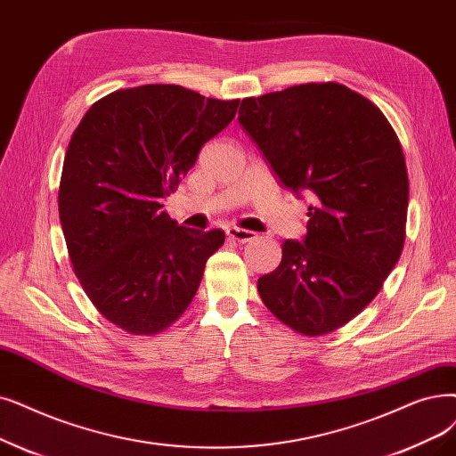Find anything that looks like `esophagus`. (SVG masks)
<instances>
[{"mask_svg": "<svg viewBox=\"0 0 456 456\" xmlns=\"http://www.w3.org/2000/svg\"><path fill=\"white\" fill-rule=\"evenodd\" d=\"M227 236H229V239L236 240V242L246 244V242H251V240L256 239V232L248 231V229H240V227H229Z\"/></svg>", "mask_w": 456, "mask_h": 456, "instance_id": "obj_1", "label": "esophagus"}]
</instances>
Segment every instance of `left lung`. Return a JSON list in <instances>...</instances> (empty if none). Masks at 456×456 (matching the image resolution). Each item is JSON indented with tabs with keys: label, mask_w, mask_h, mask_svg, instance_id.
Masks as SVG:
<instances>
[{
	"label": "left lung",
	"mask_w": 456,
	"mask_h": 456,
	"mask_svg": "<svg viewBox=\"0 0 456 456\" xmlns=\"http://www.w3.org/2000/svg\"><path fill=\"white\" fill-rule=\"evenodd\" d=\"M239 121L277 179L314 197L304 242L256 290L285 326L316 338L345 326L380 292L406 239L408 171L386 115L335 82L244 98Z\"/></svg>",
	"instance_id": "left-lung-1"
}]
</instances>
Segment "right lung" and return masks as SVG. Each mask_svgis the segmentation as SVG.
Segmentation results:
<instances>
[{
  "label": "right lung",
  "instance_id": "right-lung-1",
  "mask_svg": "<svg viewBox=\"0 0 456 456\" xmlns=\"http://www.w3.org/2000/svg\"><path fill=\"white\" fill-rule=\"evenodd\" d=\"M239 104L171 84L118 89L96 101L70 137L59 220L72 270L98 313L126 333L169 328L224 246V231L176 225L160 200Z\"/></svg>",
  "mask_w": 456,
  "mask_h": 456
}]
</instances>
